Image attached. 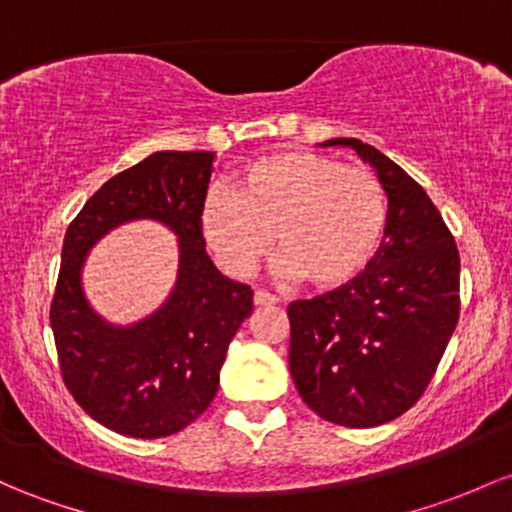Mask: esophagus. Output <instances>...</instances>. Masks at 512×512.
Returning a JSON list of instances; mask_svg holds the SVG:
<instances>
[{
  "label": "esophagus",
  "mask_w": 512,
  "mask_h": 512,
  "mask_svg": "<svg viewBox=\"0 0 512 512\" xmlns=\"http://www.w3.org/2000/svg\"><path fill=\"white\" fill-rule=\"evenodd\" d=\"M252 301H255V306H272V303H277L279 299L265 289H257L255 296H252Z\"/></svg>",
  "instance_id": "esophagus-1"
}]
</instances>
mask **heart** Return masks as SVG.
I'll list each match as a JSON object with an SVG mask.
<instances>
[{
  "mask_svg": "<svg viewBox=\"0 0 512 512\" xmlns=\"http://www.w3.org/2000/svg\"><path fill=\"white\" fill-rule=\"evenodd\" d=\"M199 226L230 274L250 272L274 233L291 277L335 291L372 267L386 238L389 199L369 170L291 150L250 162L235 194L216 189L206 196Z\"/></svg>",
  "mask_w": 512,
  "mask_h": 512,
  "instance_id": "heart-1",
  "label": "heart"
}]
</instances>
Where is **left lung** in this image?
Returning <instances> with one entry per match:
<instances>
[{"instance_id":"8db88e82","label":"left lung","mask_w":512,"mask_h":512,"mask_svg":"<svg viewBox=\"0 0 512 512\" xmlns=\"http://www.w3.org/2000/svg\"><path fill=\"white\" fill-rule=\"evenodd\" d=\"M389 199L379 255L357 282L289 303V367L303 403L345 428H374L418 403L459 320V252L418 182L357 138Z\"/></svg>"}]
</instances>
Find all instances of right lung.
Returning a JSON list of instances; mask_svg holds the SVG:
<instances>
[{
	"label": "right lung",
	"instance_id": "add662e5",
	"mask_svg": "<svg viewBox=\"0 0 512 512\" xmlns=\"http://www.w3.org/2000/svg\"><path fill=\"white\" fill-rule=\"evenodd\" d=\"M213 153L162 150L111 177L63 243L50 328L67 391L89 418L140 440L187 428L211 406L235 330L252 313V289L213 267L201 235V206ZM131 217H157L180 235V274L171 301L133 329H111L81 296L86 250Z\"/></svg>",
	"mask_w": 512,
	"mask_h": 512
}]
</instances>
